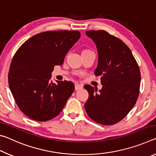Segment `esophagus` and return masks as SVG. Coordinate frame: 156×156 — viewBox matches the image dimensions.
<instances>
[{
    "instance_id": "esophagus-1",
    "label": "esophagus",
    "mask_w": 156,
    "mask_h": 156,
    "mask_svg": "<svg viewBox=\"0 0 156 156\" xmlns=\"http://www.w3.org/2000/svg\"><path fill=\"white\" fill-rule=\"evenodd\" d=\"M83 88V85L79 84H75V89L76 90H79V89H81Z\"/></svg>"
}]
</instances>
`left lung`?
I'll use <instances>...</instances> for the list:
<instances>
[{"label":"left lung","instance_id":"left-lung-1","mask_svg":"<svg viewBox=\"0 0 156 156\" xmlns=\"http://www.w3.org/2000/svg\"><path fill=\"white\" fill-rule=\"evenodd\" d=\"M96 44L98 60L94 73L101 76L100 90L89 84L84 109L97 123L111 125L122 120L134 107L138 98L140 72L130 49L104 30L86 31Z\"/></svg>","mask_w":156,"mask_h":156}]
</instances>
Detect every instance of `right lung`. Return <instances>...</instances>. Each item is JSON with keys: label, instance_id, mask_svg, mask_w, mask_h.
<instances>
[{"label": "right lung", "instance_id": "right-lung-1", "mask_svg": "<svg viewBox=\"0 0 156 156\" xmlns=\"http://www.w3.org/2000/svg\"><path fill=\"white\" fill-rule=\"evenodd\" d=\"M80 37L78 31H48L31 37L16 52L10 65L9 86L19 109L36 121L59 114L72 93L71 81L51 80L55 65H61Z\"/></svg>", "mask_w": 156, "mask_h": 156}]
</instances>
